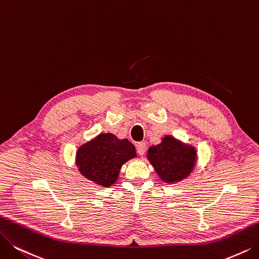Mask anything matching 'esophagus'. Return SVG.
<instances>
[{"label": "esophagus", "mask_w": 259, "mask_h": 259, "mask_svg": "<svg viewBox=\"0 0 259 259\" xmlns=\"http://www.w3.org/2000/svg\"><path fill=\"white\" fill-rule=\"evenodd\" d=\"M147 151V144L144 142H139L137 143V152L138 154L140 155V156H142V155H144V153H146Z\"/></svg>", "instance_id": "1"}]
</instances>
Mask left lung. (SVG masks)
I'll return each mask as SVG.
<instances>
[{
	"label": "left lung",
	"mask_w": 259,
	"mask_h": 259,
	"mask_svg": "<svg viewBox=\"0 0 259 259\" xmlns=\"http://www.w3.org/2000/svg\"><path fill=\"white\" fill-rule=\"evenodd\" d=\"M148 159L161 181L168 184L186 179L194 168L195 149L172 136H165L148 150Z\"/></svg>",
	"instance_id": "8db88e82"
}]
</instances>
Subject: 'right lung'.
Listing matches in <instances>:
<instances>
[{
	"label": "right lung",
	"instance_id": "obj_1",
	"mask_svg": "<svg viewBox=\"0 0 259 259\" xmlns=\"http://www.w3.org/2000/svg\"><path fill=\"white\" fill-rule=\"evenodd\" d=\"M136 149L127 139H118L110 133L100 134L79 147L76 165L81 175L103 187L118 180L122 165L136 157Z\"/></svg>",
	"mask_w": 259,
	"mask_h": 259
}]
</instances>
